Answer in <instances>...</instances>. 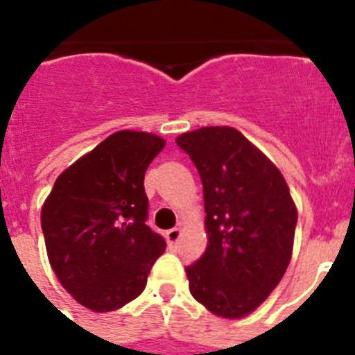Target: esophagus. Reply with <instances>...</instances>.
Returning <instances> with one entry per match:
<instances>
[{
	"mask_svg": "<svg viewBox=\"0 0 355 355\" xmlns=\"http://www.w3.org/2000/svg\"><path fill=\"white\" fill-rule=\"evenodd\" d=\"M181 236V229L180 227H174V229H168L167 233H165V238H167V243L171 247H174L175 243H178V240H180Z\"/></svg>",
	"mask_w": 355,
	"mask_h": 355,
	"instance_id": "1",
	"label": "esophagus"
}]
</instances>
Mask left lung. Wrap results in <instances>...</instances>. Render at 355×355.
<instances>
[{
    "mask_svg": "<svg viewBox=\"0 0 355 355\" xmlns=\"http://www.w3.org/2000/svg\"><path fill=\"white\" fill-rule=\"evenodd\" d=\"M202 181L206 252L187 266L190 293L213 315L241 318L283 279L297 209L270 159L234 128H200L175 139Z\"/></svg>",
    "mask_w": 355,
    "mask_h": 355,
    "instance_id": "1",
    "label": "left lung"
}]
</instances>
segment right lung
Here are the masks:
<instances>
[{
    "label": "right lung",
    "instance_id": "obj_1",
    "mask_svg": "<svg viewBox=\"0 0 355 355\" xmlns=\"http://www.w3.org/2000/svg\"><path fill=\"white\" fill-rule=\"evenodd\" d=\"M165 140L117 131L58 175L44 202L46 250L62 286L92 311L137 299L167 247L147 222L144 175Z\"/></svg>",
    "mask_w": 355,
    "mask_h": 355
}]
</instances>
